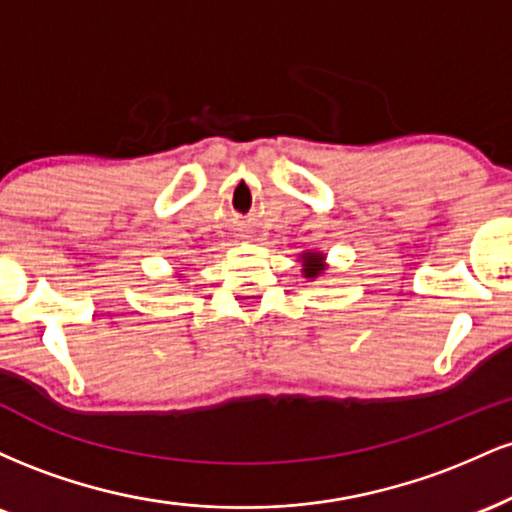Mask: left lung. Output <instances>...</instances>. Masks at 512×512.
I'll list each match as a JSON object with an SVG mask.
<instances>
[{"instance_id": "obj_1", "label": "left lung", "mask_w": 512, "mask_h": 512, "mask_svg": "<svg viewBox=\"0 0 512 512\" xmlns=\"http://www.w3.org/2000/svg\"><path fill=\"white\" fill-rule=\"evenodd\" d=\"M303 276L305 279H317L325 272V255L322 252H303Z\"/></svg>"}]
</instances>
